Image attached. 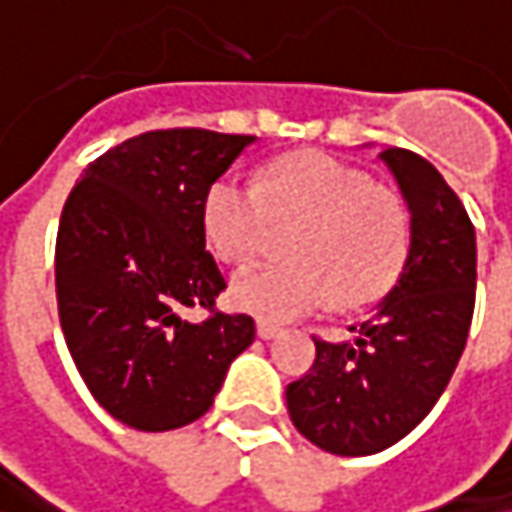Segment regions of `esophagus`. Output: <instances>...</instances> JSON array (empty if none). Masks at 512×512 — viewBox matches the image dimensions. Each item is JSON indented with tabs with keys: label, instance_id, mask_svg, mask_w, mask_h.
Returning a JSON list of instances; mask_svg holds the SVG:
<instances>
[{
	"label": "esophagus",
	"instance_id": "1",
	"mask_svg": "<svg viewBox=\"0 0 512 512\" xmlns=\"http://www.w3.org/2000/svg\"><path fill=\"white\" fill-rule=\"evenodd\" d=\"M256 335H259L262 341H271L276 335H282V329H279L276 323H271V320H259V323H256Z\"/></svg>",
	"mask_w": 512,
	"mask_h": 512
}]
</instances>
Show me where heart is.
<instances>
[{"label": "heart", "instance_id": "obj_1", "mask_svg": "<svg viewBox=\"0 0 512 512\" xmlns=\"http://www.w3.org/2000/svg\"><path fill=\"white\" fill-rule=\"evenodd\" d=\"M288 238L291 265H250L233 279V303L262 320L285 323L329 306L376 300L408 253L402 201L358 168L317 151L285 154L262 168L256 186L218 180L203 201V230L227 262L262 253L274 227Z\"/></svg>", "mask_w": 512, "mask_h": 512}]
</instances>
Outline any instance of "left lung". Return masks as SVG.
Instances as JSON below:
<instances>
[{
    "instance_id": "8db88e82",
    "label": "left lung",
    "mask_w": 512,
    "mask_h": 512,
    "mask_svg": "<svg viewBox=\"0 0 512 512\" xmlns=\"http://www.w3.org/2000/svg\"><path fill=\"white\" fill-rule=\"evenodd\" d=\"M411 212L396 285L361 320L355 341L314 338L311 370L288 384L294 428L341 457L399 443L437 405L466 347L475 311V227L443 174L405 148L379 154Z\"/></svg>"
}]
</instances>
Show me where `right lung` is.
<instances>
[{
  "instance_id": "1",
  "label": "right lung",
  "mask_w": 512,
  "mask_h": 512,
  "mask_svg": "<svg viewBox=\"0 0 512 512\" xmlns=\"http://www.w3.org/2000/svg\"><path fill=\"white\" fill-rule=\"evenodd\" d=\"M256 136L148 130L87 165L63 203L57 314L95 402L136 431H171L212 408L230 364L253 344L247 314L206 250L203 201ZM189 308H206L192 321Z\"/></svg>"
}]
</instances>
